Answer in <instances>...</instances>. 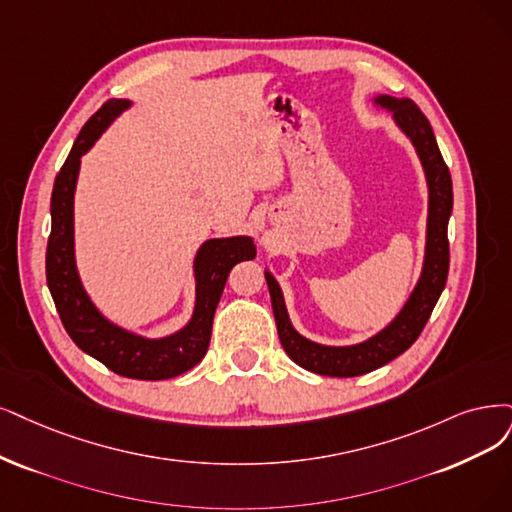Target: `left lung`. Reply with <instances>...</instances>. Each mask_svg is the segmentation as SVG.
Wrapping results in <instances>:
<instances>
[{
    "mask_svg": "<svg viewBox=\"0 0 512 512\" xmlns=\"http://www.w3.org/2000/svg\"><path fill=\"white\" fill-rule=\"evenodd\" d=\"M377 105L388 107L394 113V120L418 149L422 160L426 181H428V234H426V259L418 287L411 293L401 314L375 337L363 344L333 348L320 346L301 337L289 320L285 299H282L278 282L270 272H266L268 289L272 297L274 318L278 327L280 344L299 367H304L318 375L331 377H356L375 371L390 363L392 358L403 354L415 339L420 337L428 318L437 306V301L445 289L449 272V240L447 223L453 208V189L449 168L441 156V149L434 139L432 126L422 109L409 99L380 97Z\"/></svg>",
    "mask_w": 512,
    "mask_h": 512,
    "instance_id": "1",
    "label": "left lung"
}]
</instances>
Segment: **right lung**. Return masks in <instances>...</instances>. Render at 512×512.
I'll return each mask as SVG.
<instances>
[{"mask_svg": "<svg viewBox=\"0 0 512 512\" xmlns=\"http://www.w3.org/2000/svg\"><path fill=\"white\" fill-rule=\"evenodd\" d=\"M128 107V101L111 99L84 124L65 164L54 179L50 215L52 227L46 249V280L56 312L69 337L80 350L97 358L113 373L132 380H168L198 365L211 342L213 316L225 280L236 263L255 259L251 238H217L200 246L196 255V310L179 333L164 339L132 335L105 320L92 306L75 270L73 257V192L80 158L101 137L109 122Z\"/></svg>", "mask_w": 512, "mask_h": 512, "instance_id": "obj_1", "label": "right lung"}]
</instances>
